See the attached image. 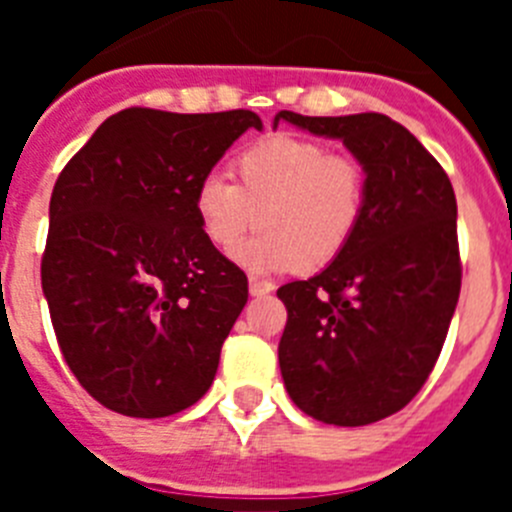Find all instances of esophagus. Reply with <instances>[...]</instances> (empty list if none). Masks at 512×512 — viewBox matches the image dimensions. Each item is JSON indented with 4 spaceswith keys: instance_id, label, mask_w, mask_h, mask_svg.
<instances>
[{
    "instance_id": "obj_1",
    "label": "esophagus",
    "mask_w": 512,
    "mask_h": 512,
    "mask_svg": "<svg viewBox=\"0 0 512 512\" xmlns=\"http://www.w3.org/2000/svg\"><path fill=\"white\" fill-rule=\"evenodd\" d=\"M271 284L269 282H259V279H251V282H248V292H251V297H264V295H269L271 292Z\"/></svg>"
}]
</instances>
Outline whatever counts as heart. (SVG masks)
<instances>
[{
    "mask_svg": "<svg viewBox=\"0 0 512 512\" xmlns=\"http://www.w3.org/2000/svg\"><path fill=\"white\" fill-rule=\"evenodd\" d=\"M238 184L205 174L194 187V215L217 251L230 253L261 225L235 259L256 274L318 271L359 233L369 202L361 161L330 153L318 140L269 135L235 158Z\"/></svg>",
    "mask_w": 512,
    "mask_h": 512,
    "instance_id": "heart-1",
    "label": "heart"
}]
</instances>
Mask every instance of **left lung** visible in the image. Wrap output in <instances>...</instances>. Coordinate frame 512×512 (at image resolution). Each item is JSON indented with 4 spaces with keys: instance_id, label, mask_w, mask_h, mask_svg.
<instances>
[{
    "instance_id": "1",
    "label": "left lung",
    "mask_w": 512,
    "mask_h": 512,
    "mask_svg": "<svg viewBox=\"0 0 512 512\" xmlns=\"http://www.w3.org/2000/svg\"><path fill=\"white\" fill-rule=\"evenodd\" d=\"M369 176L359 233L333 264L277 289L287 307L279 369L297 408L330 425H369L413 400L436 366L461 289L456 197L410 130L379 112L305 117Z\"/></svg>"
}]
</instances>
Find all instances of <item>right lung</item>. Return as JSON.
I'll list each match as a JSON object with an SVG mask.
<instances>
[{"instance_id":"1","label":"right lung","mask_w":512,"mask_h":512,"mask_svg":"<svg viewBox=\"0 0 512 512\" xmlns=\"http://www.w3.org/2000/svg\"><path fill=\"white\" fill-rule=\"evenodd\" d=\"M251 110L130 107L94 130L51 194L43 295L61 354L104 408L166 418L210 390L248 279L202 233L194 187Z\"/></svg>"}]
</instances>
